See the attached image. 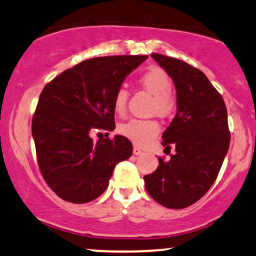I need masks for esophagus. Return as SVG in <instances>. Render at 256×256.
<instances>
[{
  "label": "esophagus",
  "instance_id": "esophagus-1",
  "mask_svg": "<svg viewBox=\"0 0 256 256\" xmlns=\"http://www.w3.org/2000/svg\"><path fill=\"white\" fill-rule=\"evenodd\" d=\"M133 153H134L135 156H139V154H141V153H142V150H141L140 147L134 146V148H133Z\"/></svg>",
  "mask_w": 256,
  "mask_h": 256
}]
</instances>
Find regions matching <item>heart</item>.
<instances>
[{"instance_id":"b5f03b06","label":"heart","mask_w":256,"mask_h":256,"mask_svg":"<svg viewBox=\"0 0 256 256\" xmlns=\"http://www.w3.org/2000/svg\"><path fill=\"white\" fill-rule=\"evenodd\" d=\"M139 84L147 92L153 94L151 111L159 116H170L176 110V98L171 93V79L164 69L150 67L139 78ZM128 92L124 88H118L114 97V110L117 115H123L127 109ZM160 130L159 123L154 120L132 118L122 123L118 132L132 142L138 146H146L157 136Z\"/></svg>"}]
</instances>
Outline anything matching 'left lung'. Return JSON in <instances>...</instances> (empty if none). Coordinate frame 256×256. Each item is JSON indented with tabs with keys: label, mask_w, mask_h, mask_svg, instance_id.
<instances>
[{
	"label": "left lung",
	"mask_w": 256,
	"mask_h": 256,
	"mask_svg": "<svg viewBox=\"0 0 256 256\" xmlns=\"http://www.w3.org/2000/svg\"><path fill=\"white\" fill-rule=\"evenodd\" d=\"M152 58L172 79L177 114L162 136L165 150L175 147L169 160L159 157L154 172L144 176L152 199L168 208L193 205L217 178L230 145L224 99L202 72L160 54Z\"/></svg>",
	"instance_id": "1"
}]
</instances>
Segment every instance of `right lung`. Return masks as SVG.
<instances>
[{"instance_id": "1", "label": "right lung", "mask_w": 256, "mask_h": 256, "mask_svg": "<svg viewBox=\"0 0 256 256\" xmlns=\"http://www.w3.org/2000/svg\"><path fill=\"white\" fill-rule=\"evenodd\" d=\"M147 57H94L45 85L32 118V135L42 175L61 199L73 204L97 199L116 164L132 156L127 138L93 141L91 134L115 129V93Z\"/></svg>"}]
</instances>
